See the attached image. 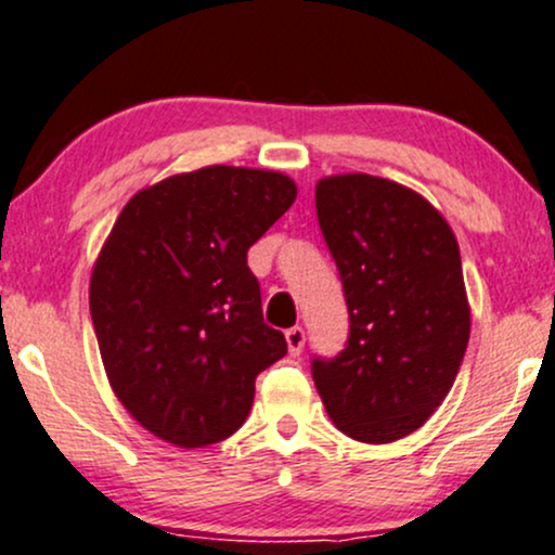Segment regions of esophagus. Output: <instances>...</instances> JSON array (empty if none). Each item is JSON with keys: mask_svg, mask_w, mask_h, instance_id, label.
<instances>
[{"mask_svg": "<svg viewBox=\"0 0 555 555\" xmlns=\"http://www.w3.org/2000/svg\"><path fill=\"white\" fill-rule=\"evenodd\" d=\"M285 343H288L291 356L301 353L304 343H306V332H304V327H291L288 332H285Z\"/></svg>", "mask_w": 555, "mask_h": 555, "instance_id": "obj_1", "label": "esophagus"}]
</instances>
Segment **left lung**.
<instances>
[{
    "mask_svg": "<svg viewBox=\"0 0 555 555\" xmlns=\"http://www.w3.org/2000/svg\"><path fill=\"white\" fill-rule=\"evenodd\" d=\"M317 218L340 272L350 332L311 376L332 423L389 444L431 418L470 340L460 246L431 202L369 173L317 184Z\"/></svg>",
    "mask_w": 555,
    "mask_h": 555,
    "instance_id": "1",
    "label": "left lung"
}]
</instances>
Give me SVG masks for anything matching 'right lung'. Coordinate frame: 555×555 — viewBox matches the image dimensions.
<instances>
[{"instance_id":"add662e5","label":"right lung","mask_w":555,"mask_h":555,"mask_svg":"<svg viewBox=\"0 0 555 555\" xmlns=\"http://www.w3.org/2000/svg\"><path fill=\"white\" fill-rule=\"evenodd\" d=\"M296 192L278 171L207 166L137 192L111 228L90 278L103 369L129 415L168 444L236 434L257 374L288 353L264 324L246 251Z\"/></svg>"}]
</instances>
